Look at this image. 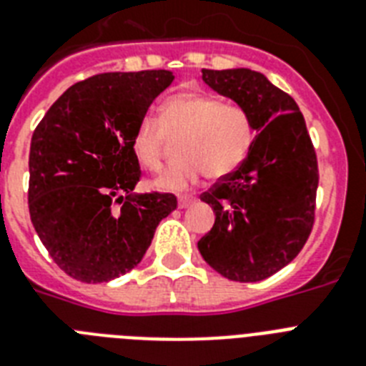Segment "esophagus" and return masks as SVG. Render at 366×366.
<instances>
[{"label":"esophagus","mask_w":366,"mask_h":366,"mask_svg":"<svg viewBox=\"0 0 366 366\" xmlns=\"http://www.w3.org/2000/svg\"><path fill=\"white\" fill-rule=\"evenodd\" d=\"M192 203H194V199H192V197H188V195L178 197V209H186V207H189Z\"/></svg>","instance_id":"obj_1"}]
</instances>
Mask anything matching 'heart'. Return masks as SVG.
Here are the masks:
<instances>
[{"label":"heart","instance_id":"obj_1","mask_svg":"<svg viewBox=\"0 0 366 366\" xmlns=\"http://www.w3.org/2000/svg\"><path fill=\"white\" fill-rule=\"evenodd\" d=\"M167 138H177L178 159L155 178L161 192H184L207 174L212 180L232 174L247 159L254 127L249 112L201 93L172 94L161 104L159 123L142 119L134 129L131 149L146 171L163 163Z\"/></svg>","mask_w":366,"mask_h":366}]
</instances>
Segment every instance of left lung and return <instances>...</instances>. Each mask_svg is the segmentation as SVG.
Wrapping results in <instances>:
<instances>
[{"mask_svg":"<svg viewBox=\"0 0 366 366\" xmlns=\"http://www.w3.org/2000/svg\"><path fill=\"white\" fill-rule=\"evenodd\" d=\"M201 74L214 93L249 112L258 134L247 159L201 195L217 218L197 249L220 275L254 283L290 264L306 244L315 217L317 157L295 99L264 74L249 68Z\"/></svg>","mask_w":366,"mask_h":366,"instance_id":"8db88e82","label":"left lung"}]
</instances>
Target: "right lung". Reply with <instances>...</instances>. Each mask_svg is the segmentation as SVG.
<instances>
[{
  "label": "right lung",
  "instance_id": "obj_1",
  "mask_svg": "<svg viewBox=\"0 0 366 366\" xmlns=\"http://www.w3.org/2000/svg\"><path fill=\"white\" fill-rule=\"evenodd\" d=\"M169 70L110 71L71 85L31 134L28 207L49 254L70 277L108 283L138 266L172 194H137L131 149Z\"/></svg>",
  "mask_w": 366,
  "mask_h": 366
}]
</instances>
